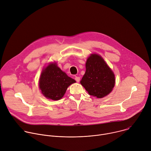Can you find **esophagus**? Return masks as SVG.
<instances>
[{
    "instance_id": "1",
    "label": "esophagus",
    "mask_w": 151,
    "mask_h": 151,
    "mask_svg": "<svg viewBox=\"0 0 151 151\" xmlns=\"http://www.w3.org/2000/svg\"><path fill=\"white\" fill-rule=\"evenodd\" d=\"M75 81H76L77 82H79V81H80V77H79V76H75Z\"/></svg>"
}]
</instances>
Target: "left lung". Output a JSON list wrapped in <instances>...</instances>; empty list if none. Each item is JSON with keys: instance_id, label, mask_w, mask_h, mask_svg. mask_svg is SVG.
<instances>
[{"instance_id": "left-lung-1", "label": "left lung", "mask_w": 151, "mask_h": 151, "mask_svg": "<svg viewBox=\"0 0 151 151\" xmlns=\"http://www.w3.org/2000/svg\"><path fill=\"white\" fill-rule=\"evenodd\" d=\"M86 71L81 83L90 96L102 98L109 94L115 85V75L104 60L92 54L86 62Z\"/></svg>"}]
</instances>
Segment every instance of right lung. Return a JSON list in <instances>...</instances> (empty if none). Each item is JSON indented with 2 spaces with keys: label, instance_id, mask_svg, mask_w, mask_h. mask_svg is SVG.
<instances>
[{
  "label": "right lung",
  "instance_id": "right-lung-1",
  "mask_svg": "<svg viewBox=\"0 0 151 151\" xmlns=\"http://www.w3.org/2000/svg\"><path fill=\"white\" fill-rule=\"evenodd\" d=\"M75 82L63 72L56 63H52L43 70L39 80V88L47 98L58 100L63 97L69 86Z\"/></svg>",
  "mask_w": 151,
  "mask_h": 151
}]
</instances>
